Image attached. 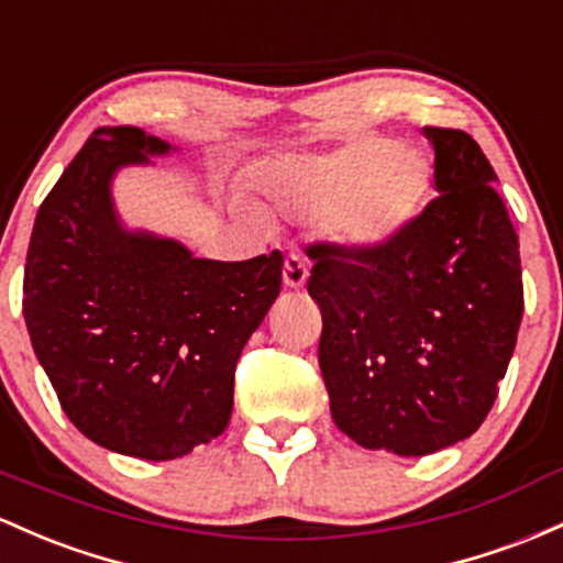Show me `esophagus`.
<instances>
[{
	"instance_id": "esophagus-1",
	"label": "esophagus",
	"mask_w": 563,
	"mask_h": 563,
	"mask_svg": "<svg viewBox=\"0 0 563 563\" xmlns=\"http://www.w3.org/2000/svg\"><path fill=\"white\" fill-rule=\"evenodd\" d=\"M307 262L305 256H299V253H288L286 256V267H283V283H286L288 288H301L307 283Z\"/></svg>"
}]
</instances>
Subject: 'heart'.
I'll return each mask as SVG.
<instances>
[{"mask_svg": "<svg viewBox=\"0 0 563 563\" xmlns=\"http://www.w3.org/2000/svg\"><path fill=\"white\" fill-rule=\"evenodd\" d=\"M430 163L395 141L347 144L325 157L280 159L262 170V191L296 213H323L331 240L376 251L411 224L430 189Z\"/></svg>", "mask_w": 563, "mask_h": 563, "instance_id": "obj_1", "label": "heart"}]
</instances>
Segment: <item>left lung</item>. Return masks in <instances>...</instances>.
Returning a JSON list of instances; mask_svg holds the SVG:
<instances>
[{"instance_id": "left-lung-1", "label": "left lung", "mask_w": 563, "mask_h": 563, "mask_svg": "<svg viewBox=\"0 0 563 563\" xmlns=\"http://www.w3.org/2000/svg\"><path fill=\"white\" fill-rule=\"evenodd\" d=\"M438 197L376 251L314 243L307 291L336 428L424 456L465 441L497 398L523 314L521 256L497 173L465 131L424 128Z\"/></svg>"}]
</instances>
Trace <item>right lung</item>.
I'll return each mask as SVG.
<instances>
[{
    "label": "right lung",
    "mask_w": 563,
    "mask_h": 563,
    "mask_svg": "<svg viewBox=\"0 0 563 563\" xmlns=\"http://www.w3.org/2000/svg\"><path fill=\"white\" fill-rule=\"evenodd\" d=\"M170 144L98 128L36 213L23 269L31 347L74 428L109 452L165 462L224 432L234 366L280 294L283 253L191 256L131 232L111 178Z\"/></svg>",
    "instance_id": "1"
}]
</instances>
